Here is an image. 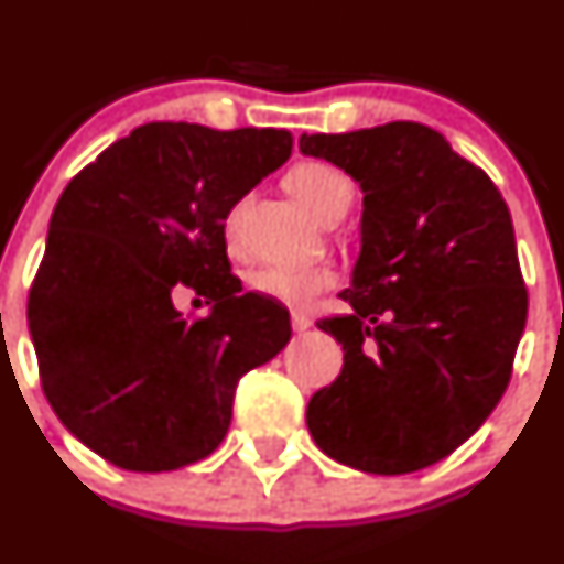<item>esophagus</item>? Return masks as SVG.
<instances>
[{
    "instance_id": "1",
    "label": "esophagus",
    "mask_w": 564,
    "mask_h": 564,
    "mask_svg": "<svg viewBox=\"0 0 564 564\" xmlns=\"http://www.w3.org/2000/svg\"><path fill=\"white\" fill-rule=\"evenodd\" d=\"M308 327H311V318L305 314H300V311H294V314H292V329H294V333H305Z\"/></svg>"
}]
</instances>
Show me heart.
<instances>
[{
	"label": "heart",
	"mask_w": 564,
	"mask_h": 564,
	"mask_svg": "<svg viewBox=\"0 0 564 564\" xmlns=\"http://www.w3.org/2000/svg\"><path fill=\"white\" fill-rule=\"evenodd\" d=\"M286 187L292 196L314 215L316 220L327 224V220L344 218L346 209L351 207V182L346 180L338 169L327 166V163H300L286 176ZM237 213L229 218V231L235 229ZM256 292L275 297L289 305H308L316 294L329 289L335 283V272L327 267H305V264H267L253 272L250 278Z\"/></svg>",
	"instance_id": "heart-1"
}]
</instances>
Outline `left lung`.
<instances>
[{
    "label": "left lung",
    "instance_id": "obj_1",
    "mask_svg": "<svg viewBox=\"0 0 564 564\" xmlns=\"http://www.w3.org/2000/svg\"><path fill=\"white\" fill-rule=\"evenodd\" d=\"M362 191L349 314L318 329L344 368L308 403L316 447L368 475L425 469L502 398L527 324L513 220L486 172L420 122L303 133Z\"/></svg>",
    "mask_w": 564,
    "mask_h": 564
}]
</instances>
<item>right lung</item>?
<instances>
[{
    "mask_svg": "<svg viewBox=\"0 0 564 564\" xmlns=\"http://www.w3.org/2000/svg\"><path fill=\"white\" fill-rule=\"evenodd\" d=\"M292 144L275 128L150 122L56 202L30 294L40 379L62 425L119 469L207 458L242 373L286 346L289 311L240 294L224 224ZM180 285L214 300L207 317L181 318Z\"/></svg>",
    "mask_w": 564,
    "mask_h": 564,
    "instance_id": "right-lung-1",
    "label": "right lung"
}]
</instances>
